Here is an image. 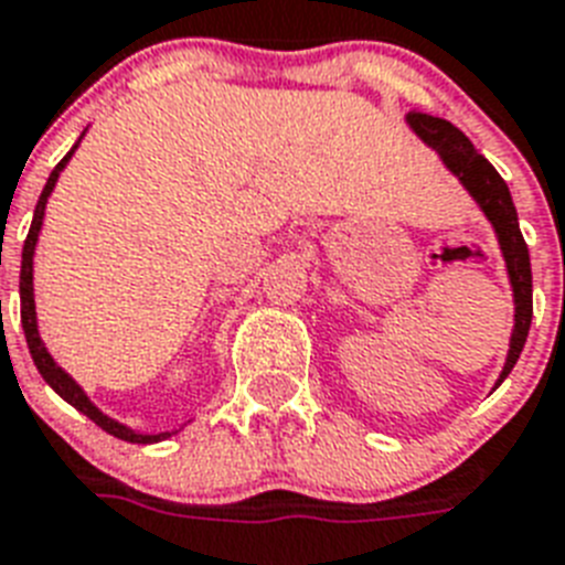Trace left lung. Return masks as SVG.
I'll return each mask as SVG.
<instances>
[{
  "instance_id": "obj_1",
  "label": "left lung",
  "mask_w": 565,
  "mask_h": 565,
  "mask_svg": "<svg viewBox=\"0 0 565 565\" xmlns=\"http://www.w3.org/2000/svg\"><path fill=\"white\" fill-rule=\"evenodd\" d=\"M408 128L426 142L437 157L444 160V166L452 171L455 178L461 180V186L467 189L478 210L484 212V218L493 224L495 238H499V250L504 256V268L511 277L513 288V332H511V350L504 359V367L499 373L502 385L513 364L519 361V353L525 347L527 329H531V318H534V300H531V256H527V245L522 233H519L516 206H513L511 189L502 180V174L478 154L472 142L463 137L461 130L455 128L452 121L437 119L428 113H408Z\"/></svg>"
}]
</instances>
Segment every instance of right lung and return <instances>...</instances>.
I'll use <instances>...</instances> for the list:
<instances>
[{"instance_id": "right-lung-1", "label": "right lung", "mask_w": 565, "mask_h": 565, "mask_svg": "<svg viewBox=\"0 0 565 565\" xmlns=\"http://www.w3.org/2000/svg\"><path fill=\"white\" fill-rule=\"evenodd\" d=\"M81 137H84V134H81ZM78 142H81V139H78ZM78 142L72 146L70 154L63 157V160L54 166L52 174H49L46 186H43V192H40L38 206H34V221H31L29 238H25V245H22V268H20L22 329H25V341H29L31 359H34V364H38L40 376L46 379V385L52 387L54 394L61 396V399H66V403H70L72 408H78L81 414H87V417L93 419L96 426H102L107 435L119 437V440H128V444H160V440H166V437H171V435H178V431L142 435V431H134V428L125 426V423H119V419L107 417L104 411H98L96 405L89 403V396L84 394V387H81L78 382H75V379L66 373V370L57 367V361L52 359V353H49L46 344H43V338H40L38 309H34V250H38V238H40V227H43V215H46L49 195H52V189H54V183H57V178H61V171L66 169V162H70L72 154H75Z\"/></svg>"}]
</instances>
